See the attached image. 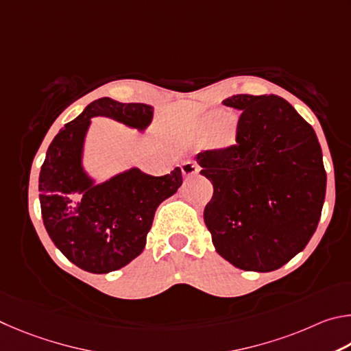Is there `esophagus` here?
Here are the masks:
<instances>
[{"label": "esophagus", "instance_id": "obj_1", "mask_svg": "<svg viewBox=\"0 0 351 351\" xmlns=\"http://www.w3.org/2000/svg\"><path fill=\"white\" fill-rule=\"evenodd\" d=\"M182 172L185 177H193L199 172V166L194 162H185L182 165Z\"/></svg>", "mask_w": 351, "mask_h": 351}]
</instances>
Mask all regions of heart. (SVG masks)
Wrapping results in <instances>:
<instances>
[{"instance_id":"obj_1","label":"heart","mask_w":351,"mask_h":351,"mask_svg":"<svg viewBox=\"0 0 351 351\" xmlns=\"http://www.w3.org/2000/svg\"><path fill=\"white\" fill-rule=\"evenodd\" d=\"M230 140H231V135H230V134H225L223 137H222V140H220V141H222V143H228Z\"/></svg>"}]
</instances>
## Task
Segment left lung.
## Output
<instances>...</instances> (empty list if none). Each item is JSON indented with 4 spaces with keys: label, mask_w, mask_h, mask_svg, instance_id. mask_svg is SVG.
I'll list each match as a JSON object with an SVG mask.
<instances>
[{
    "label": "left lung",
    "mask_w": 351,
    "mask_h": 351,
    "mask_svg": "<svg viewBox=\"0 0 351 351\" xmlns=\"http://www.w3.org/2000/svg\"><path fill=\"white\" fill-rule=\"evenodd\" d=\"M236 145L197 156L214 194L204 219L236 268L268 273L300 253L321 219L327 174L315 129L279 95H232Z\"/></svg>",
    "instance_id": "1"
}]
</instances>
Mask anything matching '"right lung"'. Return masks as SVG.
<instances>
[{
	"instance_id": "obj_1",
	"label": "right lung",
	"mask_w": 351,
	"mask_h": 351,
	"mask_svg": "<svg viewBox=\"0 0 351 351\" xmlns=\"http://www.w3.org/2000/svg\"><path fill=\"white\" fill-rule=\"evenodd\" d=\"M108 117L145 132L154 108L98 98L60 129L40 172L41 216L49 237L73 265L94 274L120 269L141 254L157 206L182 186V171L151 176L129 168L98 183L84 168L90 119Z\"/></svg>"
}]
</instances>
